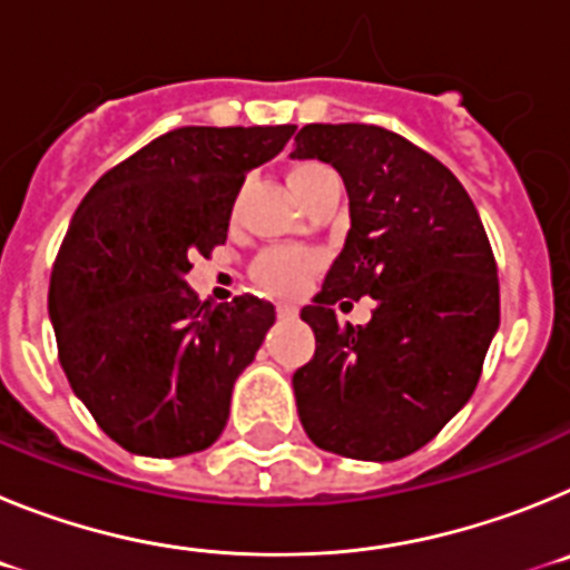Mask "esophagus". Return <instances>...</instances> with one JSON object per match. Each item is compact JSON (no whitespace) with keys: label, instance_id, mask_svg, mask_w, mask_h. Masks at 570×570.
Wrapping results in <instances>:
<instances>
[{"label":"esophagus","instance_id":"esophagus-1","mask_svg":"<svg viewBox=\"0 0 570 570\" xmlns=\"http://www.w3.org/2000/svg\"><path fill=\"white\" fill-rule=\"evenodd\" d=\"M276 314H279V320H294L296 308L294 305H276Z\"/></svg>","mask_w":570,"mask_h":570}]
</instances>
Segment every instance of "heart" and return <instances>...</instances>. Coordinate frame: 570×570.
I'll list each match as a JSON object with an SVG mask.
<instances>
[{
  "mask_svg": "<svg viewBox=\"0 0 570 570\" xmlns=\"http://www.w3.org/2000/svg\"><path fill=\"white\" fill-rule=\"evenodd\" d=\"M288 188L294 190V196L302 203V196L308 194L316 183L336 176L328 165L316 163V159H299V163L288 165ZM320 259H316L311 250H296V248H274L265 250L259 259L254 262V279L259 282L262 288L271 291V294L291 296L296 291H302V285L308 282V276L314 274Z\"/></svg>",
  "mask_w": 570,
  "mask_h": 570,
  "instance_id": "obj_1",
  "label": "heart"
}]
</instances>
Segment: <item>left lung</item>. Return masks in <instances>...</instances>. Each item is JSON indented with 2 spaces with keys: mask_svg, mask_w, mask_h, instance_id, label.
<instances>
[{
  "mask_svg": "<svg viewBox=\"0 0 570 570\" xmlns=\"http://www.w3.org/2000/svg\"><path fill=\"white\" fill-rule=\"evenodd\" d=\"M296 159L340 170L351 230L302 308L314 360L294 374L305 434L351 460L420 451L471 400L500 328V279L471 196L440 159L376 125H305ZM371 295L367 326L333 305Z\"/></svg>",
  "mask_w": 570,
  "mask_h": 570,
  "instance_id": "1",
  "label": "left lung"
}]
</instances>
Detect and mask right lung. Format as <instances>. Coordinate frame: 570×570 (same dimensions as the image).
I'll list each match as a JSON object with an SVG mask.
<instances>
[{
    "label": "right lung",
    "mask_w": 570,
    "mask_h": 570,
    "mask_svg": "<svg viewBox=\"0 0 570 570\" xmlns=\"http://www.w3.org/2000/svg\"><path fill=\"white\" fill-rule=\"evenodd\" d=\"M294 130H168L110 168L70 219L48 294L59 362L130 454H196L223 434L236 376L276 311L250 294L203 302L185 274L190 256L225 245L245 174Z\"/></svg>",
    "instance_id": "obj_1"
}]
</instances>
